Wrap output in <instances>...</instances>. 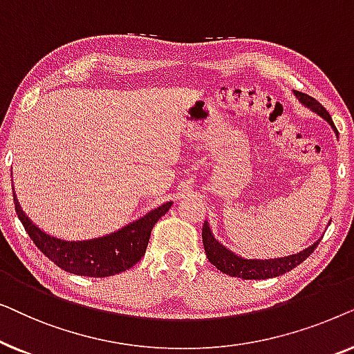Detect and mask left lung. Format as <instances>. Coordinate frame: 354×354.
Listing matches in <instances>:
<instances>
[{
    "instance_id": "1",
    "label": "left lung",
    "mask_w": 354,
    "mask_h": 354,
    "mask_svg": "<svg viewBox=\"0 0 354 354\" xmlns=\"http://www.w3.org/2000/svg\"><path fill=\"white\" fill-rule=\"evenodd\" d=\"M293 93L304 106H308L309 109H313L314 113H317L322 119H326L327 122L332 125L333 132H335L338 137V132L335 125H333L330 114L327 113V109L324 108L317 100H314L313 96L301 93V91H297V90H295ZM201 235H203V245H205V251H206L207 259H209V263L212 266H216L221 272L232 275V277L245 279V280H264V279L277 277V275L288 272V270L297 268L298 264H301L303 261L313 253L314 248L319 245V241H321L317 240L316 243L308 246L306 250L299 251L297 254L285 256V258L245 259L241 258V256H236L235 253H232V251L227 250L224 245H221L219 241L214 239V235L211 234V229L209 225H207V222H205V225H203Z\"/></svg>"
}]
</instances>
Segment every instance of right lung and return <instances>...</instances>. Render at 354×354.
<instances>
[{"instance_id":"1","label":"right lung","mask_w":354,"mask_h":354,"mask_svg":"<svg viewBox=\"0 0 354 354\" xmlns=\"http://www.w3.org/2000/svg\"><path fill=\"white\" fill-rule=\"evenodd\" d=\"M14 205H16L17 217L28 236L57 268L84 277H109L133 268L142 259L147 251L151 229L159 217L169 211L172 203H164L162 206L149 211L142 219L132 222L114 234L85 241H66L45 234L24 214L16 195H14Z\"/></svg>"}]
</instances>
